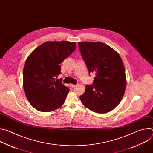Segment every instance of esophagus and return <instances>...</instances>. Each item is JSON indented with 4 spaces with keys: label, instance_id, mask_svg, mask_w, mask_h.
I'll return each instance as SVG.
<instances>
[{
    "label": "esophagus",
    "instance_id": "34e87169",
    "mask_svg": "<svg viewBox=\"0 0 153 153\" xmlns=\"http://www.w3.org/2000/svg\"><path fill=\"white\" fill-rule=\"evenodd\" d=\"M76 86V85H74V84H71V85H70V86L72 88H74Z\"/></svg>",
    "mask_w": 153,
    "mask_h": 153
}]
</instances>
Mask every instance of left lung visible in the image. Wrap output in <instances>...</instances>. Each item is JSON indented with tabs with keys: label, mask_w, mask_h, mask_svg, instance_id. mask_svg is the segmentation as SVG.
<instances>
[{
	"label": "left lung",
	"mask_w": 153,
	"mask_h": 153,
	"mask_svg": "<svg viewBox=\"0 0 153 153\" xmlns=\"http://www.w3.org/2000/svg\"><path fill=\"white\" fill-rule=\"evenodd\" d=\"M89 73H94L92 85H86L80 96L82 104L97 113L111 111L124 95L126 79L123 61L116 51L100 42H78Z\"/></svg>",
	"instance_id": "8db88e82"
}]
</instances>
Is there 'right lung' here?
Instances as JSON below:
<instances>
[{"label": "right lung", "mask_w": 153, "mask_h": 153, "mask_svg": "<svg viewBox=\"0 0 153 153\" xmlns=\"http://www.w3.org/2000/svg\"><path fill=\"white\" fill-rule=\"evenodd\" d=\"M76 48L68 41H48L37 47L27 57L24 67L23 86L30 104L41 112L61 107L70 91L56 80L60 64Z\"/></svg>", "instance_id": "right-lung-1"}]
</instances>
